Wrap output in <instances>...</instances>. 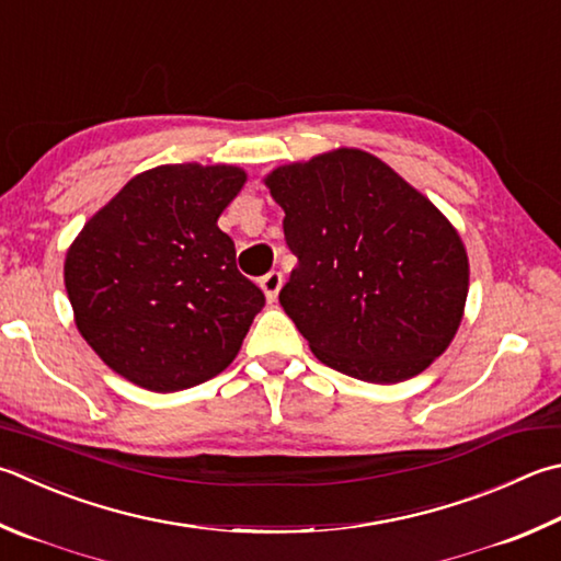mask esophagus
Segmentation results:
<instances>
[{
  "instance_id": "esophagus-1",
  "label": "esophagus",
  "mask_w": 561,
  "mask_h": 561,
  "mask_svg": "<svg viewBox=\"0 0 561 561\" xmlns=\"http://www.w3.org/2000/svg\"><path fill=\"white\" fill-rule=\"evenodd\" d=\"M260 287H262V291H264V297H267V301L277 299V294H279V289H282V272L272 270V272L264 274V277L260 279Z\"/></svg>"
}]
</instances>
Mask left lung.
<instances>
[{
    "mask_svg": "<svg viewBox=\"0 0 561 561\" xmlns=\"http://www.w3.org/2000/svg\"><path fill=\"white\" fill-rule=\"evenodd\" d=\"M297 267L279 304L316 358L365 382H402L449 348L468 257L442 210L378 157L335 149L264 179Z\"/></svg>",
    "mask_w": 561,
    "mask_h": 561,
    "instance_id": "8db88e82",
    "label": "left lung"
}]
</instances>
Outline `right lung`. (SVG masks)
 Returning <instances> with one entry per match:
<instances>
[{"label":"right lung","mask_w":561,"mask_h":561,"mask_svg":"<svg viewBox=\"0 0 561 561\" xmlns=\"http://www.w3.org/2000/svg\"><path fill=\"white\" fill-rule=\"evenodd\" d=\"M238 167L167 164L127 181L66 254L76 325L105 365L151 392L216 378L236 358L264 294L218 228Z\"/></svg>","instance_id":"right-lung-1"}]
</instances>
